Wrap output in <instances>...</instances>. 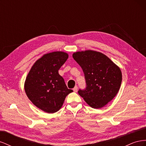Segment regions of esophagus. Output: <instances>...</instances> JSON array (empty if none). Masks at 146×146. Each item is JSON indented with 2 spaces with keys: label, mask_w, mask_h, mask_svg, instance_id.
Masks as SVG:
<instances>
[{
  "label": "esophagus",
  "mask_w": 146,
  "mask_h": 146,
  "mask_svg": "<svg viewBox=\"0 0 146 146\" xmlns=\"http://www.w3.org/2000/svg\"><path fill=\"white\" fill-rule=\"evenodd\" d=\"M77 90H78V86H76L74 88H73V91L74 92H77Z\"/></svg>",
  "instance_id": "esophagus-1"
}]
</instances>
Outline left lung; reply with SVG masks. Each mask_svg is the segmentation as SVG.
Wrapping results in <instances>:
<instances>
[{"instance_id": "8db88e82", "label": "left lung", "mask_w": 146, "mask_h": 146, "mask_svg": "<svg viewBox=\"0 0 146 146\" xmlns=\"http://www.w3.org/2000/svg\"><path fill=\"white\" fill-rule=\"evenodd\" d=\"M85 75L86 88L78 94L93 108H100L115 97L122 82L121 70L108 57L93 50L72 55Z\"/></svg>"}]
</instances>
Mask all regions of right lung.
Returning <instances> with one entry per match:
<instances>
[{"label":"right lung","instance_id":"1","mask_svg":"<svg viewBox=\"0 0 146 146\" xmlns=\"http://www.w3.org/2000/svg\"><path fill=\"white\" fill-rule=\"evenodd\" d=\"M68 58L63 52L47 54L31 68L25 82V91L31 102L42 111L54 113L62 107L68 89L58 70Z\"/></svg>","mask_w":146,"mask_h":146}]
</instances>
